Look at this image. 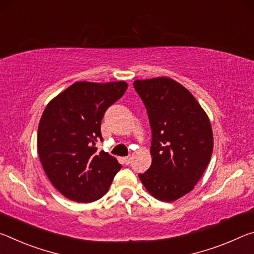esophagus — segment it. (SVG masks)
<instances>
[{"label": "esophagus", "mask_w": 254, "mask_h": 254, "mask_svg": "<svg viewBox=\"0 0 254 254\" xmlns=\"http://www.w3.org/2000/svg\"><path fill=\"white\" fill-rule=\"evenodd\" d=\"M123 161H124V163H126V165H130V162H131V156L124 157V158H123Z\"/></svg>", "instance_id": "obj_1"}]
</instances>
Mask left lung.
Listing matches in <instances>:
<instances>
[{
  "instance_id": "1",
  "label": "left lung",
  "mask_w": 254,
  "mask_h": 254,
  "mask_svg": "<svg viewBox=\"0 0 254 254\" xmlns=\"http://www.w3.org/2000/svg\"><path fill=\"white\" fill-rule=\"evenodd\" d=\"M151 127L150 168L139 178L157 199L174 201L194 188L213 153L207 115L190 92L174 79L135 80Z\"/></svg>"
}]
</instances>
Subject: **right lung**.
I'll return each instance as SVG.
<instances>
[{
	"instance_id": "right-lung-1",
	"label": "right lung",
	"mask_w": 254,
	"mask_h": 254,
	"mask_svg": "<svg viewBox=\"0 0 254 254\" xmlns=\"http://www.w3.org/2000/svg\"><path fill=\"white\" fill-rule=\"evenodd\" d=\"M126 81H77L51 101L38 127V153L51 184L78 203H92L106 194L122 168L95 143L103 140L106 110L126 93Z\"/></svg>"
}]
</instances>
